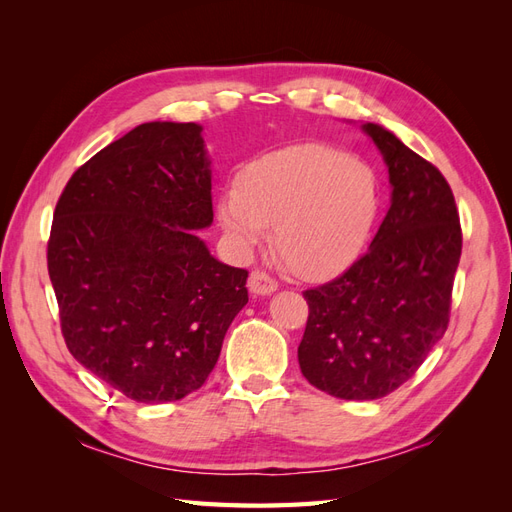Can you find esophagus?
<instances>
[{"mask_svg":"<svg viewBox=\"0 0 512 512\" xmlns=\"http://www.w3.org/2000/svg\"><path fill=\"white\" fill-rule=\"evenodd\" d=\"M247 286H250V292L262 294V297L277 290V282L273 280V277L269 273H265V271H260V269L250 273V282H247Z\"/></svg>","mask_w":512,"mask_h":512,"instance_id":"esophagus-1","label":"esophagus"}]
</instances>
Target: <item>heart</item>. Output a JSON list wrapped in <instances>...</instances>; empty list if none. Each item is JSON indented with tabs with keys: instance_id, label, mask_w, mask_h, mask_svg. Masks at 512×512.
<instances>
[{
	"instance_id": "1",
	"label": "heart",
	"mask_w": 512,
	"mask_h": 512,
	"mask_svg": "<svg viewBox=\"0 0 512 512\" xmlns=\"http://www.w3.org/2000/svg\"><path fill=\"white\" fill-rule=\"evenodd\" d=\"M230 239L254 250L273 228V247L303 280H329L361 256L380 211L374 170L322 143L292 145L247 166L220 198Z\"/></svg>"
}]
</instances>
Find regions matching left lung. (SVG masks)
Wrapping results in <instances>:
<instances>
[{"instance_id": "left-lung-1", "label": "left lung", "mask_w": 512, "mask_h": 512, "mask_svg": "<svg viewBox=\"0 0 512 512\" xmlns=\"http://www.w3.org/2000/svg\"><path fill=\"white\" fill-rule=\"evenodd\" d=\"M389 166L391 207L369 250L305 290L303 376L339 399H380L408 382L451 318L461 224L440 170L395 134L365 123Z\"/></svg>"}]
</instances>
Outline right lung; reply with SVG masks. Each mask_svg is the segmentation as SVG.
Returning a JSON list of instances; mask_svg holds the SVG:
<instances>
[{
	"label": "right lung",
	"mask_w": 512,
	"mask_h": 512,
	"mask_svg": "<svg viewBox=\"0 0 512 512\" xmlns=\"http://www.w3.org/2000/svg\"><path fill=\"white\" fill-rule=\"evenodd\" d=\"M200 130L141 123L76 170L53 213L46 262L66 346L141 404L200 389L247 303V271L192 232L213 222Z\"/></svg>",
	"instance_id": "obj_1"
}]
</instances>
